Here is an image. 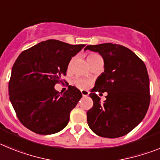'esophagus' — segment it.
Returning <instances> with one entry per match:
<instances>
[{
    "label": "esophagus",
    "mask_w": 160,
    "mask_h": 160,
    "mask_svg": "<svg viewBox=\"0 0 160 160\" xmlns=\"http://www.w3.org/2000/svg\"><path fill=\"white\" fill-rule=\"evenodd\" d=\"M81 93L82 94L83 97H87V96H88L89 94H90V92H89L88 90H82Z\"/></svg>",
    "instance_id": "esophagus-1"
}]
</instances>
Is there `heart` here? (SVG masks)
<instances>
[{
	"instance_id": "b5f03b06",
	"label": "heart",
	"mask_w": 160,
	"mask_h": 160,
	"mask_svg": "<svg viewBox=\"0 0 160 160\" xmlns=\"http://www.w3.org/2000/svg\"><path fill=\"white\" fill-rule=\"evenodd\" d=\"M98 58H101L98 53H90V54L88 55V57H87V61H88V62H90ZM74 84L80 89H87L91 86V82L90 80H88V79L80 78H76L74 80Z\"/></svg>"
}]
</instances>
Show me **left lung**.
<instances>
[{
  "instance_id": "obj_1",
  "label": "left lung",
  "mask_w": 160,
  "mask_h": 160,
  "mask_svg": "<svg viewBox=\"0 0 160 160\" xmlns=\"http://www.w3.org/2000/svg\"><path fill=\"white\" fill-rule=\"evenodd\" d=\"M104 61L90 97L94 105L87 111V123L93 132L105 138L127 135L140 123L150 104V82L144 62L131 49L112 43L87 46ZM96 92H107L102 103Z\"/></svg>"
}]
</instances>
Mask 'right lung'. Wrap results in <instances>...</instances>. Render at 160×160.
Listing matches in <instances>:
<instances>
[{"mask_svg":"<svg viewBox=\"0 0 160 160\" xmlns=\"http://www.w3.org/2000/svg\"><path fill=\"white\" fill-rule=\"evenodd\" d=\"M85 45L47 40L26 49L12 68L8 95L20 122L39 135L59 132L67 126L70 111L82 98L75 87L61 94L54 89L66 74L72 57Z\"/></svg>","mask_w":160,"mask_h":160,"instance_id":"obj_1","label":"right lung"}]
</instances>
